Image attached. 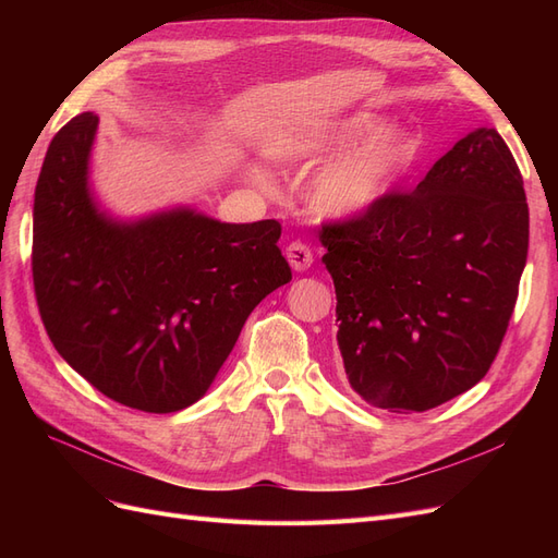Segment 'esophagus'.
<instances>
[{"mask_svg": "<svg viewBox=\"0 0 558 558\" xmlns=\"http://www.w3.org/2000/svg\"><path fill=\"white\" fill-rule=\"evenodd\" d=\"M286 258H289V263H291L295 272H305V269L314 263L310 246L302 244V242H291L289 246H286Z\"/></svg>", "mask_w": 558, "mask_h": 558, "instance_id": "esophagus-1", "label": "esophagus"}]
</instances>
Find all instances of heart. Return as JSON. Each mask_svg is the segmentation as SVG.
Wrapping results in <instances>:
<instances>
[{
	"label": "heart",
	"mask_w": 558,
	"mask_h": 558,
	"mask_svg": "<svg viewBox=\"0 0 558 558\" xmlns=\"http://www.w3.org/2000/svg\"><path fill=\"white\" fill-rule=\"evenodd\" d=\"M421 150L416 132L388 125L375 111H351L318 128L279 130L265 142V156L283 165L330 158L307 183V205L330 221L373 211L408 174Z\"/></svg>",
	"instance_id": "heart-1"
}]
</instances>
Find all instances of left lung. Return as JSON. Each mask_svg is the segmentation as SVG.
Wrapping results in <instances>:
<instances>
[{
  "mask_svg": "<svg viewBox=\"0 0 558 558\" xmlns=\"http://www.w3.org/2000/svg\"><path fill=\"white\" fill-rule=\"evenodd\" d=\"M349 386L388 412H426L475 386L508 330L529 253L523 179L477 128L412 193L320 232Z\"/></svg>",
  "mask_w": 558,
  "mask_h": 558,
  "instance_id": "8db88e82",
  "label": "left lung"
}]
</instances>
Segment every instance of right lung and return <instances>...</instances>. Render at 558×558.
Here are the masks:
<instances>
[{"label": "right lung", "mask_w": 558, "mask_h": 558, "mask_svg": "<svg viewBox=\"0 0 558 558\" xmlns=\"http://www.w3.org/2000/svg\"><path fill=\"white\" fill-rule=\"evenodd\" d=\"M99 116L50 142L35 191L32 277L50 342L107 398L150 414L209 391L248 314L291 281L281 226L221 223L191 207L134 221L90 189Z\"/></svg>", "instance_id": "right-lung-1"}]
</instances>
